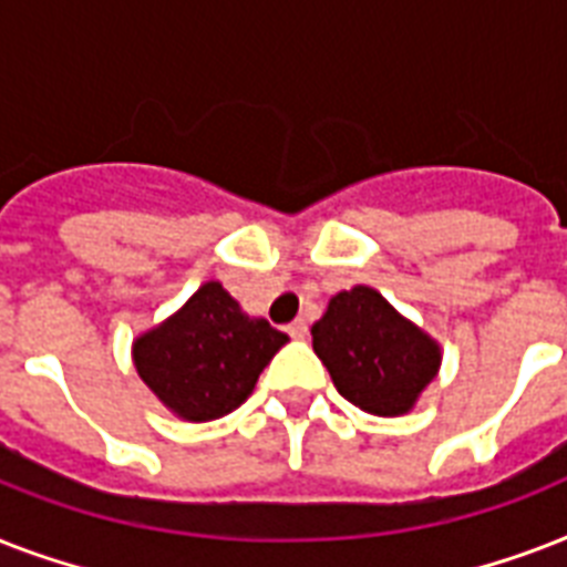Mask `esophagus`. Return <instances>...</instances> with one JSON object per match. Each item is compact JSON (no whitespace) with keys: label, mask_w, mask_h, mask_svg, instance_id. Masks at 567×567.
<instances>
[{"label":"esophagus","mask_w":567,"mask_h":567,"mask_svg":"<svg viewBox=\"0 0 567 567\" xmlns=\"http://www.w3.org/2000/svg\"><path fill=\"white\" fill-rule=\"evenodd\" d=\"M288 336L291 338H306L309 336V323H306V320H293L291 327H288Z\"/></svg>","instance_id":"esophagus-1"}]
</instances>
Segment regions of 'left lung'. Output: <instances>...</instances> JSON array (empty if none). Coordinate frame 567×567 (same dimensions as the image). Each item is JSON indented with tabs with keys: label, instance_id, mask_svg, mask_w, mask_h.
<instances>
[{
	"label": "left lung",
	"instance_id": "8db88e82",
	"mask_svg": "<svg viewBox=\"0 0 567 567\" xmlns=\"http://www.w3.org/2000/svg\"><path fill=\"white\" fill-rule=\"evenodd\" d=\"M338 394L377 417L409 414L439 377L441 347L368 285L338 291L311 327Z\"/></svg>",
	"mask_w": 567,
	"mask_h": 567
}]
</instances>
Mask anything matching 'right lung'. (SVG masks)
Masks as SVG:
<instances>
[{"instance_id": "1", "label": "right lung", "mask_w": 567, "mask_h": 567, "mask_svg": "<svg viewBox=\"0 0 567 567\" xmlns=\"http://www.w3.org/2000/svg\"><path fill=\"white\" fill-rule=\"evenodd\" d=\"M288 336L249 318L220 282L199 285L188 302L132 344L144 385L190 423L235 412Z\"/></svg>"}]
</instances>
